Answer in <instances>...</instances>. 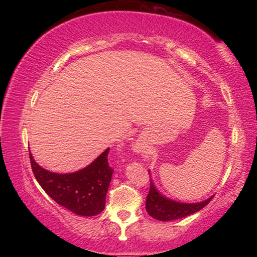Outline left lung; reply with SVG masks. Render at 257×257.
I'll return each mask as SVG.
<instances>
[{
	"label": "left lung",
	"mask_w": 257,
	"mask_h": 257,
	"mask_svg": "<svg viewBox=\"0 0 257 257\" xmlns=\"http://www.w3.org/2000/svg\"><path fill=\"white\" fill-rule=\"evenodd\" d=\"M210 197L206 201L196 203V204H185L173 202L171 199L163 197L158 190L155 189L154 185L150 184V191L146 197V211L149 214L160 221H171L185 217L187 215L196 213L202 210L204 206H206L212 201Z\"/></svg>",
	"instance_id": "1"
}]
</instances>
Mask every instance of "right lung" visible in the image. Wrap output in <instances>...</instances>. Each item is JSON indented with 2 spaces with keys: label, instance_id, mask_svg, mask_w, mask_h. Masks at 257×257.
Here are the masks:
<instances>
[{
  "label": "right lung",
  "instance_id": "obj_1",
  "mask_svg": "<svg viewBox=\"0 0 257 257\" xmlns=\"http://www.w3.org/2000/svg\"><path fill=\"white\" fill-rule=\"evenodd\" d=\"M108 151H104L80 171L59 175L41 168L29 153L35 178L49 196L59 205L82 216H93L105 207V198L113 169L108 165Z\"/></svg>",
  "mask_w": 257,
  "mask_h": 257
}]
</instances>
